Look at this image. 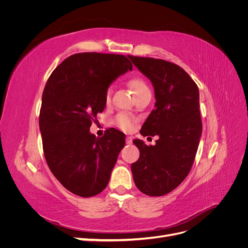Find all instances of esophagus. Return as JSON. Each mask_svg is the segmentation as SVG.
Segmentation results:
<instances>
[{"label":"esophagus","mask_w":248,"mask_h":248,"mask_svg":"<svg viewBox=\"0 0 248 248\" xmlns=\"http://www.w3.org/2000/svg\"><path fill=\"white\" fill-rule=\"evenodd\" d=\"M126 144L127 145H131L132 144V138L131 137H127L126 138Z\"/></svg>","instance_id":"34e87169"}]
</instances>
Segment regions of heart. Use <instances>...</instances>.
I'll return each instance as SVG.
<instances>
[{
	"mask_svg": "<svg viewBox=\"0 0 248 248\" xmlns=\"http://www.w3.org/2000/svg\"><path fill=\"white\" fill-rule=\"evenodd\" d=\"M128 85L129 88L131 89L132 93L134 94V96L146 91V90H149L148 86L146 82L138 78H133L128 81ZM110 96H111V92L110 90L107 92L106 95V103L109 104L110 103ZM116 123L117 125L120 127V128H122L123 130H131L133 128V125H134V119L128 115L126 114H120L117 116L116 118Z\"/></svg>",
	"mask_w": 248,
	"mask_h": 248,
	"instance_id": "heart-1",
	"label": "heart"
}]
</instances>
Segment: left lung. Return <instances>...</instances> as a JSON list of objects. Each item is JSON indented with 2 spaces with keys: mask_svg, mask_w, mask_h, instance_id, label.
Returning <instances> with one entry per match:
<instances>
[{
  "mask_svg": "<svg viewBox=\"0 0 248 248\" xmlns=\"http://www.w3.org/2000/svg\"><path fill=\"white\" fill-rule=\"evenodd\" d=\"M133 65L152 82L155 108L140 134L158 136L156 145L133 142L140 158L131 164L134 183L150 197H161L183 182L193 164L202 125L200 93L196 82L181 67L160 59L128 56Z\"/></svg>",
  "mask_w": 248,
  "mask_h": 248,
  "instance_id": "left-lung-1",
  "label": "left lung"
}]
</instances>
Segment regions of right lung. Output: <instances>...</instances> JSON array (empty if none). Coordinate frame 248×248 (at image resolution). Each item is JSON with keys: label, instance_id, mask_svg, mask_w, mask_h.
I'll use <instances>...</instances> for the list:
<instances>
[{"label": "right lung", "instance_id": "right-lung-1", "mask_svg": "<svg viewBox=\"0 0 248 248\" xmlns=\"http://www.w3.org/2000/svg\"><path fill=\"white\" fill-rule=\"evenodd\" d=\"M128 70L125 56L81 52L64 60L47 79L39 117L44 156L58 181L77 196L106 188L125 146L121 131L96 138L90 127L106 108L109 85Z\"/></svg>", "mask_w": 248, "mask_h": 248}]
</instances>
